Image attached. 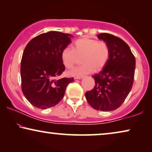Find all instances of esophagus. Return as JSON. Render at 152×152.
Returning a JSON list of instances; mask_svg holds the SVG:
<instances>
[{
    "mask_svg": "<svg viewBox=\"0 0 152 152\" xmlns=\"http://www.w3.org/2000/svg\"><path fill=\"white\" fill-rule=\"evenodd\" d=\"M82 78H83V76H75L74 77L75 80H80Z\"/></svg>",
    "mask_w": 152,
    "mask_h": 152,
    "instance_id": "esophagus-1",
    "label": "esophagus"
}]
</instances>
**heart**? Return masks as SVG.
Here are the masks:
<instances>
[{"instance_id": "obj_1", "label": "heart", "mask_w": 152, "mask_h": 152, "mask_svg": "<svg viewBox=\"0 0 152 152\" xmlns=\"http://www.w3.org/2000/svg\"><path fill=\"white\" fill-rule=\"evenodd\" d=\"M111 55L109 45L105 41L82 37L75 41L72 49L66 47L61 53L62 63L68 69H71L82 57V64L71 71L72 75L88 74L102 70L109 61Z\"/></svg>"}]
</instances>
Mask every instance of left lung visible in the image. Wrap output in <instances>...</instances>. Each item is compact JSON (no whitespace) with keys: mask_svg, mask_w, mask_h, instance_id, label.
Instances as JSON below:
<instances>
[{"mask_svg":"<svg viewBox=\"0 0 152 152\" xmlns=\"http://www.w3.org/2000/svg\"><path fill=\"white\" fill-rule=\"evenodd\" d=\"M109 45L111 55L105 67L93 76L95 86L85 94L93 109L110 111L124 102L134 84L136 59L129 45L119 37L108 33L97 35Z\"/></svg>","mask_w":152,"mask_h":152,"instance_id":"left-lung-1","label":"left lung"}]
</instances>
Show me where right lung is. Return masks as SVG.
<instances>
[{"label": "right lung", "mask_w": 152, "mask_h": 152, "mask_svg": "<svg viewBox=\"0 0 152 152\" xmlns=\"http://www.w3.org/2000/svg\"><path fill=\"white\" fill-rule=\"evenodd\" d=\"M70 36L56 31L43 33L29 41L23 53L20 77L23 93L31 104L45 109L63 99L73 77L59 78L65 70L61 53Z\"/></svg>", "instance_id": "right-lung-1"}]
</instances>
